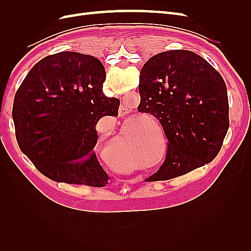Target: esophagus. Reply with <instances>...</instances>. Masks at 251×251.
<instances>
[{
	"label": "esophagus",
	"instance_id": "esophagus-1",
	"mask_svg": "<svg viewBox=\"0 0 251 251\" xmlns=\"http://www.w3.org/2000/svg\"><path fill=\"white\" fill-rule=\"evenodd\" d=\"M127 114H130V113H128V108H127V105L124 102L119 108V115L120 116H126V115H127Z\"/></svg>",
	"mask_w": 251,
	"mask_h": 251
}]
</instances>
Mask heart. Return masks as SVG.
Wrapping results in <instances>:
<instances>
[{"mask_svg":"<svg viewBox=\"0 0 251 251\" xmlns=\"http://www.w3.org/2000/svg\"><path fill=\"white\" fill-rule=\"evenodd\" d=\"M125 136H121L119 139H115L111 142L107 150V158L109 161L121 171H132L139 168V166H150L147 162H140L136 159L130 150L126 147Z\"/></svg>","mask_w":251,"mask_h":251,"instance_id":"obj_1","label":"heart"}]
</instances>
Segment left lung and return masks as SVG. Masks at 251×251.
<instances>
[{"label":"left lung","instance_id":"left-lung-1","mask_svg":"<svg viewBox=\"0 0 251 251\" xmlns=\"http://www.w3.org/2000/svg\"><path fill=\"white\" fill-rule=\"evenodd\" d=\"M138 112L153 115L168 138V153L147 181H164L211 162L229 127L225 81L203 57L187 50L158 53L139 77Z\"/></svg>","mask_w":251,"mask_h":251}]
</instances>
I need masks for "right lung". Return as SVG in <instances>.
I'll list each match as a JSON object with an SVG mask.
<instances>
[{
	"mask_svg": "<svg viewBox=\"0 0 251 251\" xmlns=\"http://www.w3.org/2000/svg\"><path fill=\"white\" fill-rule=\"evenodd\" d=\"M100 60L64 51L41 59L14 96L12 118L21 151L44 176L69 184L104 186L96 125L117 116L120 101L102 92Z\"/></svg>",
	"mask_w": 251,
	"mask_h": 251,
	"instance_id": "obj_1",
	"label": "right lung"
}]
</instances>
